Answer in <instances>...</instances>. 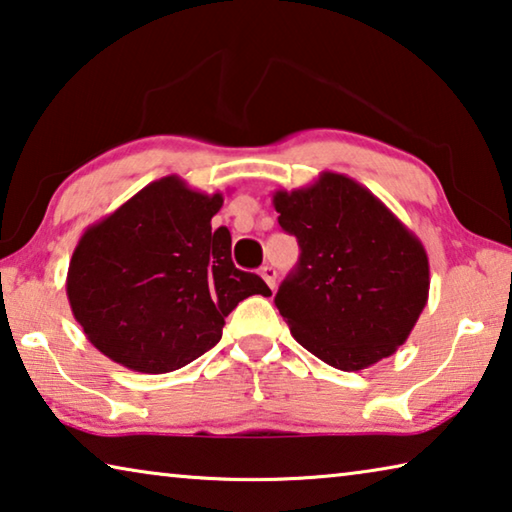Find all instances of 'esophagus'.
<instances>
[{"label": "esophagus", "instance_id": "esophagus-1", "mask_svg": "<svg viewBox=\"0 0 512 512\" xmlns=\"http://www.w3.org/2000/svg\"><path fill=\"white\" fill-rule=\"evenodd\" d=\"M259 275H262L264 282H266V285H269L271 289L275 287V275H278V273H275L273 266H262V271H259Z\"/></svg>", "mask_w": 512, "mask_h": 512}]
</instances>
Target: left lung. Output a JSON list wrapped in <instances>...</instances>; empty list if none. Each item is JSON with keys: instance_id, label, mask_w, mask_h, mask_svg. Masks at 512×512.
I'll use <instances>...</instances> for the list:
<instances>
[{"instance_id": "1", "label": "left lung", "mask_w": 512, "mask_h": 512, "mask_svg": "<svg viewBox=\"0 0 512 512\" xmlns=\"http://www.w3.org/2000/svg\"><path fill=\"white\" fill-rule=\"evenodd\" d=\"M273 207L300 246L275 294L296 342L342 371L396 353L428 303L421 241L367 186L330 170L303 189L275 191Z\"/></svg>"}]
</instances>
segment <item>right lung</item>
I'll use <instances>...</instances> for the list:
<instances>
[{"mask_svg":"<svg viewBox=\"0 0 512 512\" xmlns=\"http://www.w3.org/2000/svg\"><path fill=\"white\" fill-rule=\"evenodd\" d=\"M221 193L161 177L81 234L66 291L97 351L141 373H168L218 344L225 316L271 289L232 262Z\"/></svg>","mask_w":512,"mask_h":512,"instance_id":"right-lung-1","label":"right lung"}]
</instances>
